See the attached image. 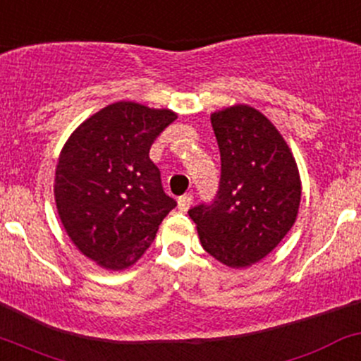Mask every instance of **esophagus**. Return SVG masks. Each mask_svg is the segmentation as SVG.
<instances>
[{
    "mask_svg": "<svg viewBox=\"0 0 361 361\" xmlns=\"http://www.w3.org/2000/svg\"><path fill=\"white\" fill-rule=\"evenodd\" d=\"M192 200H193V197L190 195V193H185V195H181L180 199H178V207H180V211L187 212L190 209V205H192Z\"/></svg>",
    "mask_w": 361,
    "mask_h": 361,
    "instance_id": "obj_1",
    "label": "esophagus"
}]
</instances>
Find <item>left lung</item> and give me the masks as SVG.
Returning a JSON list of instances; mask_svg holds the SVG:
<instances>
[{"label":"left lung","mask_w":361,"mask_h":361,"mask_svg":"<svg viewBox=\"0 0 361 361\" xmlns=\"http://www.w3.org/2000/svg\"><path fill=\"white\" fill-rule=\"evenodd\" d=\"M221 152L212 204L188 211L204 250L240 269L269 255L295 224L302 199L298 166L260 111L236 104L211 114Z\"/></svg>","instance_id":"1"}]
</instances>
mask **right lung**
Segmentation results:
<instances>
[{"label":"right lung","instance_id":"obj_1","mask_svg":"<svg viewBox=\"0 0 361 361\" xmlns=\"http://www.w3.org/2000/svg\"><path fill=\"white\" fill-rule=\"evenodd\" d=\"M176 118L171 109L120 101L87 118L63 145L54 174L59 219L75 247L101 267L135 264L176 207L149 157Z\"/></svg>","mask_w":361,"mask_h":361}]
</instances>
